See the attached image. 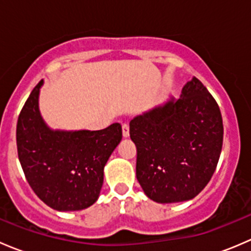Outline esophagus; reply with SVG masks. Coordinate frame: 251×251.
Here are the masks:
<instances>
[{"instance_id":"obj_1","label":"esophagus","mask_w":251,"mask_h":251,"mask_svg":"<svg viewBox=\"0 0 251 251\" xmlns=\"http://www.w3.org/2000/svg\"><path fill=\"white\" fill-rule=\"evenodd\" d=\"M123 136L125 138H127L130 136V127H128L127 124H123Z\"/></svg>"}]
</instances>
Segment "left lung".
Returning a JSON list of instances; mask_svg holds the SVG:
<instances>
[{
	"label": "left lung",
	"instance_id": "8db88e82",
	"mask_svg": "<svg viewBox=\"0 0 251 251\" xmlns=\"http://www.w3.org/2000/svg\"><path fill=\"white\" fill-rule=\"evenodd\" d=\"M136 176L144 194L161 204L193 199L215 173L224 141L222 116L206 87L193 77L178 100L135 116Z\"/></svg>",
	"mask_w": 251,
	"mask_h": 251
}]
</instances>
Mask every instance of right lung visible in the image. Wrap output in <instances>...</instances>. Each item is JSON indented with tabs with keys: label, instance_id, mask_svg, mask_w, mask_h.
<instances>
[{
	"label": "right lung",
	"instance_id": "1",
	"mask_svg": "<svg viewBox=\"0 0 251 251\" xmlns=\"http://www.w3.org/2000/svg\"><path fill=\"white\" fill-rule=\"evenodd\" d=\"M40 81L17 124L20 165L37 197L58 211H77L96 203L104 166L123 138L119 123L98 131L53 130L39 108Z\"/></svg>",
	"mask_w": 251,
	"mask_h": 251
}]
</instances>
